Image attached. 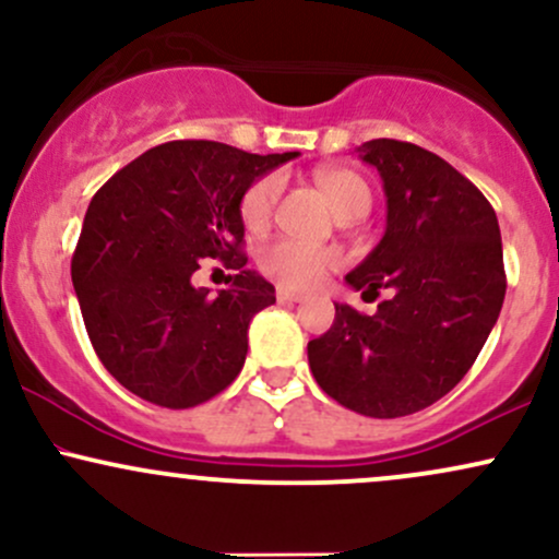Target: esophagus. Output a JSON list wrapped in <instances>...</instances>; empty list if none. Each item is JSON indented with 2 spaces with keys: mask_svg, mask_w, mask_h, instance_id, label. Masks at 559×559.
Listing matches in <instances>:
<instances>
[{
  "mask_svg": "<svg viewBox=\"0 0 559 559\" xmlns=\"http://www.w3.org/2000/svg\"><path fill=\"white\" fill-rule=\"evenodd\" d=\"M275 299H278L281 305H297V301H301V294L288 292V288H278V292H275Z\"/></svg>",
  "mask_w": 559,
  "mask_h": 559,
  "instance_id": "obj_1",
  "label": "esophagus"
}]
</instances>
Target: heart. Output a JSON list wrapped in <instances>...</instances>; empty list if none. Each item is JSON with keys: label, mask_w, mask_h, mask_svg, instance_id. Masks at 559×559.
I'll list each match as a JSON object with an SVG mask.
<instances>
[{"label": "heart", "mask_w": 559, "mask_h": 559, "mask_svg": "<svg viewBox=\"0 0 559 559\" xmlns=\"http://www.w3.org/2000/svg\"><path fill=\"white\" fill-rule=\"evenodd\" d=\"M316 183L320 186L329 204L342 221L362 217L373 202V191L360 173L349 168H320L316 170ZM281 197V176H262L243 191L241 197V221L249 230H262L271 223L275 204ZM338 265L336 249L316 247V243L275 239L265 243L260 252V267L267 278L278 281L281 286L307 292L316 288L323 275Z\"/></svg>", "instance_id": "b5f03b06"}]
</instances>
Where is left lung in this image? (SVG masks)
<instances>
[{"mask_svg":"<svg viewBox=\"0 0 559 559\" xmlns=\"http://www.w3.org/2000/svg\"><path fill=\"white\" fill-rule=\"evenodd\" d=\"M381 173L386 230L346 284L389 299L373 316L336 305L307 344L318 386L368 418H402L463 381L504 301L502 236L486 197L447 159L409 141L357 146Z\"/></svg>","mask_w":559,"mask_h":559,"instance_id":"left-lung-1","label":"left lung"}]
</instances>
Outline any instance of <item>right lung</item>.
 I'll list each match as a JSON object with an SVG mask.
<instances>
[{
    "label": "right lung",
    "instance_id": "obj_1",
    "mask_svg": "<svg viewBox=\"0 0 559 559\" xmlns=\"http://www.w3.org/2000/svg\"><path fill=\"white\" fill-rule=\"evenodd\" d=\"M249 155L221 141H168L96 191L70 275L83 323L118 383L159 407L213 400L247 360L252 318L275 288L247 271L241 197L297 157ZM204 257L236 270L217 295L190 275Z\"/></svg>",
    "mask_w": 559,
    "mask_h": 559
}]
</instances>
